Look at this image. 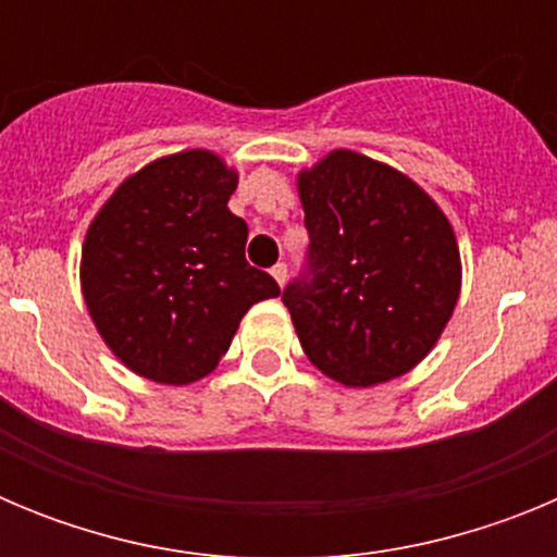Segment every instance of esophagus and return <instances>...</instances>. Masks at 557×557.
Here are the masks:
<instances>
[{
    "instance_id": "esophagus-1",
    "label": "esophagus",
    "mask_w": 557,
    "mask_h": 557,
    "mask_svg": "<svg viewBox=\"0 0 557 557\" xmlns=\"http://www.w3.org/2000/svg\"><path fill=\"white\" fill-rule=\"evenodd\" d=\"M270 275H273L275 284H278V287H284V282H287V264H284V262L273 264V270H270Z\"/></svg>"
}]
</instances>
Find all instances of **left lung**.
Returning a JSON list of instances; mask_svg holds the SVG:
<instances>
[{"label":"left lung","mask_w":557,"mask_h":557,"mask_svg":"<svg viewBox=\"0 0 557 557\" xmlns=\"http://www.w3.org/2000/svg\"><path fill=\"white\" fill-rule=\"evenodd\" d=\"M309 275L284 289L304 354L346 387L405 376L460 298V248L441 206L405 172L332 150L298 172Z\"/></svg>","instance_id":"1"}]
</instances>
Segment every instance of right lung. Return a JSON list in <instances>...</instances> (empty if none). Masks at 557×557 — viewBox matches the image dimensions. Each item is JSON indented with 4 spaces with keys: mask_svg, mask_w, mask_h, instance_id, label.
<instances>
[{
    "mask_svg": "<svg viewBox=\"0 0 557 557\" xmlns=\"http://www.w3.org/2000/svg\"><path fill=\"white\" fill-rule=\"evenodd\" d=\"M236 184L218 152H172L127 175L88 225L83 301L127 371L175 387L209 376L245 312L278 295L245 262Z\"/></svg>",
    "mask_w": 557,
    "mask_h": 557,
    "instance_id": "right-lung-1",
    "label": "right lung"
}]
</instances>
